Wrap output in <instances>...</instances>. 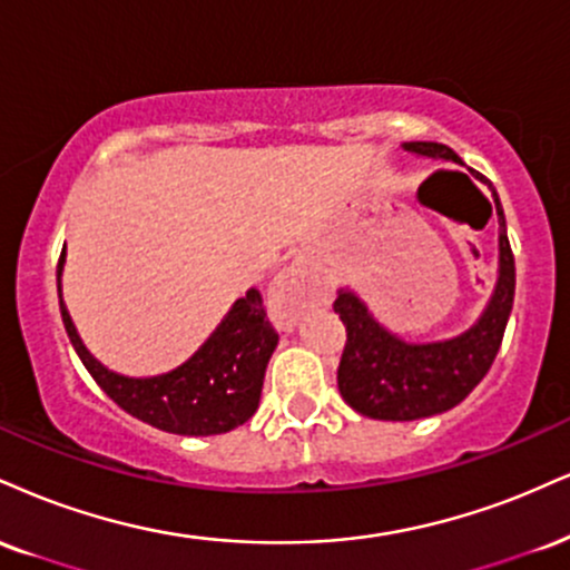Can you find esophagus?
Segmentation results:
<instances>
[{"mask_svg":"<svg viewBox=\"0 0 570 570\" xmlns=\"http://www.w3.org/2000/svg\"><path fill=\"white\" fill-rule=\"evenodd\" d=\"M318 297L321 294L297 271H284L271 286V313L278 324L292 326Z\"/></svg>","mask_w":570,"mask_h":570,"instance_id":"esophagus-1","label":"esophagus"}]
</instances>
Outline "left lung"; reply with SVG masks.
<instances>
[{
  "label": "left lung",
  "instance_id": "left-lung-1",
  "mask_svg": "<svg viewBox=\"0 0 570 570\" xmlns=\"http://www.w3.org/2000/svg\"><path fill=\"white\" fill-rule=\"evenodd\" d=\"M406 150L459 161L454 150L441 142H409ZM489 188L493 190L491 183ZM493 202L499 215V284L489 311L468 334L433 345H409L376 324L355 294L340 292L334 299V313H340L347 332L337 385L358 414L387 422L441 414L462 403L489 374L515 299V257L497 190Z\"/></svg>",
  "mask_w": 570,
  "mask_h": 570
}]
</instances>
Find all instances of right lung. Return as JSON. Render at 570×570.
Returning a JSON list of instances; mask_svg holds the SVG:
<instances>
[{
	"instance_id": "right-lung-1",
	"label": "right lung",
	"mask_w": 570,
	"mask_h": 570,
	"mask_svg": "<svg viewBox=\"0 0 570 570\" xmlns=\"http://www.w3.org/2000/svg\"><path fill=\"white\" fill-rule=\"evenodd\" d=\"M63 255L58 259V297ZM60 315L73 351L102 393L127 414L175 435H219L252 420L263 393L267 361L278 345L276 328L265 315L263 294L249 289L246 297L236 299L194 358L169 374L135 380L108 372L87 353L63 299Z\"/></svg>"
}]
</instances>
